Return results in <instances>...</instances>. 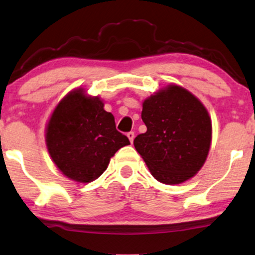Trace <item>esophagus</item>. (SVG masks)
I'll use <instances>...</instances> for the list:
<instances>
[{
	"label": "esophagus",
	"mask_w": 255,
	"mask_h": 255,
	"mask_svg": "<svg viewBox=\"0 0 255 255\" xmlns=\"http://www.w3.org/2000/svg\"><path fill=\"white\" fill-rule=\"evenodd\" d=\"M127 135H128V139H130V141L132 143V141H133V139H134V132L133 131L128 132Z\"/></svg>",
	"instance_id": "1"
}]
</instances>
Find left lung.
Listing matches in <instances>:
<instances>
[{"mask_svg":"<svg viewBox=\"0 0 255 255\" xmlns=\"http://www.w3.org/2000/svg\"><path fill=\"white\" fill-rule=\"evenodd\" d=\"M141 120L147 130L133 145L158 181L181 184L200 170L210 151L212 124L196 96L170 85L145 99Z\"/></svg>","mask_w":255,"mask_h":255,"instance_id":"1","label":"left lung"}]
</instances>
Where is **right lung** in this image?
<instances>
[{
	"mask_svg": "<svg viewBox=\"0 0 255 255\" xmlns=\"http://www.w3.org/2000/svg\"><path fill=\"white\" fill-rule=\"evenodd\" d=\"M45 141L51 159L64 176L90 183L107 170L110 158L130 144L117 131L114 115L98 97L76 89L59 102L47 125Z\"/></svg>",
	"mask_w": 255,
	"mask_h": 255,
	"instance_id": "add662e5",
	"label": "right lung"
}]
</instances>
